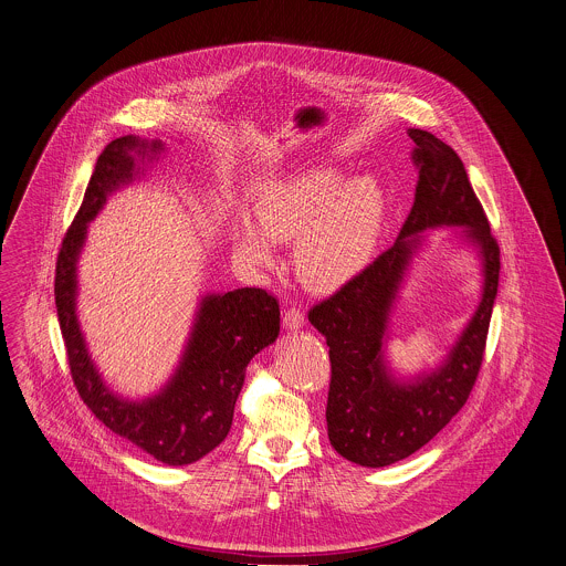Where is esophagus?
Wrapping results in <instances>:
<instances>
[{
    "label": "esophagus",
    "instance_id": "esophagus-1",
    "mask_svg": "<svg viewBox=\"0 0 566 566\" xmlns=\"http://www.w3.org/2000/svg\"><path fill=\"white\" fill-rule=\"evenodd\" d=\"M284 327L291 332H297L304 327V313L297 308H289L284 311Z\"/></svg>",
    "mask_w": 566,
    "mask_h": 566
}]
</instances>
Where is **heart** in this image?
<instances>
[{
	"label": "heart",
	"mask_w": 566,
	"mask_h": 566,
	"mask_svg": "<svg viewBox=\"0 0 566 566\" xmlns=\"http://www.w3.org/2000/svg\"><path fill=\"white\" fill-rule=\"evenodd\" d=\"M386 195L374 178L349 182L327 167L275 180L253 203V221H239L234 255L255 271L277 264L271 243H295L300 280L323 295L354 284L374 262L384 226Z\"/></svg>",
	"instance_id": "b5f03b06"
}]
</instances>
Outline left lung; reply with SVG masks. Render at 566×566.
<instances>
[{
	"mask_svg": "<svg viewBox=\"0 0 566 566\" xmlns=\"http://www.w3.org/2000/svg\"><path fill=\"white\" fill-rule=\"evenodd\" d=\"M419 169L412 210L388 252L347 289L316 304L308 321L329 347L327 437L360 467H388L421 449L467 403L480 374L500 286V245L458 154L426 129H408ZM460 227L483 264V295L439 368L397 378L385 360L387 323L422 234Z\"/></svg>",
	"mask_w": 566,
	"mask_h": 566,
	"instance_id": "1",
	"label": "left lung"
}]
</instances>
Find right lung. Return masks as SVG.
Masks as SVG:
<instances>
[{"instance_id": "right-lung-1", "label": "right lung", "mask_w": 566, "mask_h": 566, "mask_svg": "<svg viewBox=\"0 0 566 566\" xmlns=\"http://www.w3.org/2000/svg\"><path fill=\"white\" fill-rule=\"evenodd\" d=\"M163 151L160 140L134 134L106 145L66 230L54 295L71 377L84 403L115 434L169 467H182L197 462L228 437L250 360L280 334V306L262 289L203 295L182 358L156 395L127 399L104 381L77 321V260L88 223L106 199L138 180L145 165L158 160Z\"/></svg>"}]
</instances>
